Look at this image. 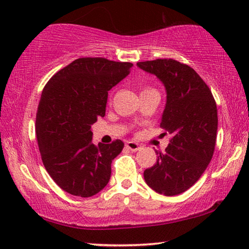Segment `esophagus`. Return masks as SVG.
Masks as SVG:
<instances>
[{
  "label": "esophagus",
  "mask_w": 249,
  "mask_h": 249,
  "mask_svg": "<svg viewBox=\"0 0 249 249\" xmlns=\"http://www.w3.org/2000/svg\"><path fill=\"white\" fill-rule=\"evenodd\" d=\"M125 146H127V148H129L132 152L138 151V149L141 148V146H139V144H137V142H127V144H125Z\"/></svg>",
  "instance_id": "esophagus-1"
}]
</instances>
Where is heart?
Listing matches in <instances>:
<instances>
[{
	"instance_id": "b5f03b06",
	"label": "heart",
	"mask_w": 249,
	"mask_h": 249,
	"mask_svg": "<svg viewBox=\"0 0 249 249\" xmlns=\"http://www.w3.org/2000/svg\"><path fill=\"white\" fill-rule=\"evenodd\" d=\"M149 89H151V88H146V89H144V90H149Z\"/></svg>"
}]
</instances>
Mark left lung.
<instances>
[{
	"label": "left lung",
	"mask_w": 249,
	"mask_h": 249,
	"mask_svg": "<svg viewBox=\"0 0 249 249\" xmlns=\"http://www.w3.org/2000/svg\"><path fill=\"white\" fill-rule=\"evenodd\" d=\"M137 66L164 85L166 104L160 125L172 136L165 152H156L158 161L145 170L144 179L156 193L179 195L200 178L212 160L217 131L215 100L187 64L156 59Z\"/></svg>",
	"instance_id": "8db88e82"
}]
</instances>
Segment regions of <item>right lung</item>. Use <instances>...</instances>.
Returning a JSON list of instances; mask_svg holds the SVG:
<instances>
[{
  "instance_id": "right-lung-1",
  "label": "right lung",
  "mask_w": 249,
  "mask_h": 249,
  "mask_svg": "<svg viewBox=\"0 0 249 249\" xmlns=\"http://www.w3.org/2000/svg\"><path fill=\"white\" fill-rule=\"evenodd\" d=\"M132 63L80 57L44 87L36 114L43 164L54 182L73 196L90 197L107 185L111 163L124 144L91 142L94 124L105 115L107 91L130 72Z\"/></svg>"
}]
</instances>
